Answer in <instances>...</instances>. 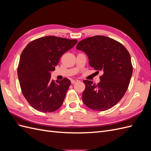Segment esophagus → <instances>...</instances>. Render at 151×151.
Returning <instances> with one entry per match:
<instances>
[{
  "label": "esophagus",
  "mask_w": 151,
  "mask_h": 151,
  "mask_svg": "<svg viewBox=\"0 0 151 151\" xmlns=\"http://www.w3.org/2000/svg\"><path fill=\"white\" fill-rule=\"evenodd\" d=\"M78 82H79V80L74 79V80H72L71 83H72V84H76V83H78Z\"/></svg>",
  "instance_id": "34e87169"
}]
</instances>
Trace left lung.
Masks as SVG:
<instances>
[{"label":"left lung","mask_w":151,"mask_h":151,"mask_svg":"<svg viewBox=\"0 0 151 151\" xmlns=\"http://www.w3.org/2000/svg\"><path fill=\"white\" fill-rule=\"evenodd\" d=\"M76 48L86 53L91 67L103 73L97 84L83 81V103L95 111L112 108L123 98L130 83L133 67L129 52L120 42L100 35L81 40Z\"/></svg>","instance_id":"1"}]
</instances>
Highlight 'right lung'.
Listing matches in <instances>:
<instances>
[{
  "mask_svg": "<svg viewBox=\"0 0 151 151\" xmlns=\"http://www.w3.org/2000/svg\"><path fill=\"white\" fill-rule=\"evenodd\" d=\"M54 36L40 38L29 43L22 52L17 76L22 93L34 109L43 113L56 111L65 99L70 86L67 78L51 80V72L60 58L77 43Z\"/></svg>",
  "mask_w": 151,
  "mask_h": 151,
  "instance_id": "add662e5",
  "label": "right lung"
}]
</instances>
